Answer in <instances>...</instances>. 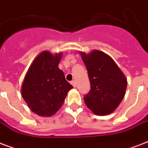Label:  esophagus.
<instances>
[{
	"label": "esophagus",
	"instance_id": "esophagus-1",
	"mask_svg": "<svg viewBox=\"0 0 148 148\" xmlns=\"http://www.w3.org/2000/svg\"><path fill=\"white\" fill-rule=\"evenodd\" d=\"M71 84L74 87H76V82H75V81H71Z\"/></svg>",
	"mask_w": 148,
	"mask_h": 148
}]
</instances>
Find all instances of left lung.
<instances>
[{"mask_svg":"<svg viewBox=\"0 0 148 148\" xmlns=\"http://www.w3.org/2000/svg\"><path fill=\"white\" fill-rule=\"evenodd\" d=\"M80 53L90 84V91L84 97L85 104L96 115L111 114L124 98L126 77L112 58L102 51Z\"/></svg>","mask_w":148,"mask_h":148,"instance_id":"1","label":"left lung"}]
</instances>
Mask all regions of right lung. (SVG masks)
Masks as SVG:
<instances>
[{"instance_id": "1", "label": "right lung", "mask_w": 148, "mask_h": 148, "mask_svg": "<svg viewBox=\"0 0 148 148\" xmlns=\"http://www.w3.org/2000/svg\"><path fill=\"white\" fill-rule=\"evenodd\" d=\"M61 57L62 53L53 55L49 51H43L34 60L25 75L21 95L30 109L38 115L54 114L73 88L58 67Z\"/></svg>"}]
</instances>
